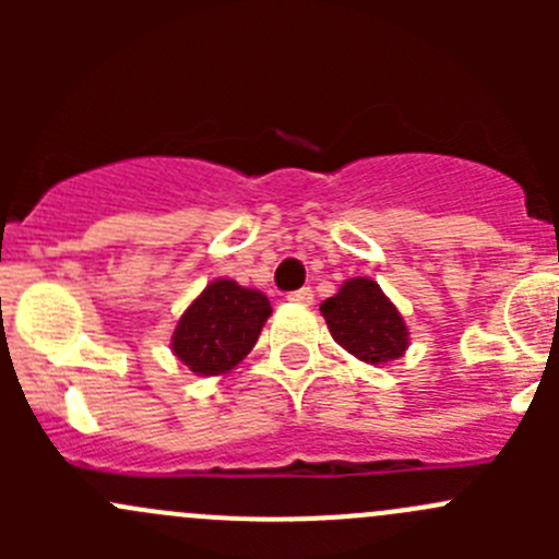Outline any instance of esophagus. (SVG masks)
Returning a JSON list of instances; mask_svg holds the SVG:
<instances>
[{
    "label": "esophagus",
    "instance_id": "obj_1",
    "mask_svg": "<svg viewBox=\"0 0 559 559\" xmlns=\"http://www.w3.org/2000/svg\"><path fill=\"white\" fill-rule=\"evenodd\" d=\"M286 300L289 302H300V306H311L313 302V289L311 286H302V289H295L286 295Z\"/></svg>",
    "mask_w": 559,
    "mask_h": 559
}]
</instances>
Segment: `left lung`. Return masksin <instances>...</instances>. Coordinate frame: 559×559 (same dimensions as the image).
I'll return each mask as SVG.
<instances>
[{"mask_svg": "<svg viewBox=\"0 0 559 559\" xmlns=\"http://www.w3.org/2000/svg\"><path fill=\"white\" fill-rule=\"evenodd\" d=\"M321 316L332 337L362 362H392L408 346L403 316L370 278L346 281L335 297L321 302Z\"/></svg>", "mask_w": 559, "mask_h": 559, "instance_id": "left-lung-1", "label": "left lung"}]
</instances>
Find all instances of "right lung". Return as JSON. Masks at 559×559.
Returning a JSON list of instances; mask_svg holds the SVG:
<instances>
[{
  "mask_svg": "<svg viewBox=\"0 0 559 559\" xmlns=\"http://www.w3.org/2000/svg\"><path fill=\"white\" fill-rule=\"evenodd\" d=\"M270 313L262 292L213 281L180 316L173 332L175 357L200 376L227 373L251 352Z\"/></svg>",
  "mask_w": 559,
  "mask_h": 559,
  "instance_id": "right-lung-1",
  "label": "right lung"
}]
</instances>
